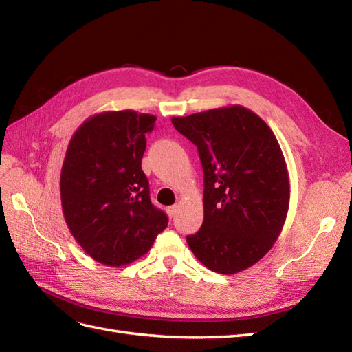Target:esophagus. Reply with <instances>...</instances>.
Listing matches in <instances>:
<instances>
[{"mask_svg":"<svg viewBox=\"0 0 352 352\" xmlns=\"http://www.w3.org/2000/svg\"><path fill=\"white\" fill-rule=\"evenodd\" d=\"M177 211H179V206H172V207L167 208V214L170 217H175L177 214Z\"/></svg>","mask_w":352,"mask_h":352,"instance_id":"obj_1","label":"esophagus"}]
</instances>
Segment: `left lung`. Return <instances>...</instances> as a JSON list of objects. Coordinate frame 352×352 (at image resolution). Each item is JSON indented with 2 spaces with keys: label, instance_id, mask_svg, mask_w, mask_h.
Instances as JSON below:
<instances>
[{
  "label": "left lung",
  "instance_id": "1",
  "mask_svg": "<svg viewBox=\"0 0 352 352\" xmlns=\"http://www.w3.org/2000/svg\"><path fill=\"white\" fill-rule=\"evenodd\" d=\"M198 148L204 170V221L189 248L207 269L251 267L279 238L289 208V175L280 145L261 117L242 105L173 117Z\"/></svg>",
  "mask_w": 352,
  "mask_h": 352
}]
</instances>
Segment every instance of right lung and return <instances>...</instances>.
I'll list each match as a JSON object with an SVG mask.
<instances>
[{
	"instance_id": "right-lung-1",
	"label": "right lung",
	"mask_w": 352,
	"mask_h": 352,
	"mask_svg": "<svg viewBox=\"0 0 352 352\" xmlns=\"http://www.w3.org/2000/svg\"><path fill=\"white\" fill-rule=\"evenodd\" d=\"M155 120L133 110L104 111L85 120L69 142L60 176L63 214L73 238L101 264L138 260L167 228L141 166Z\"/></svg>"
}]
</instances>
